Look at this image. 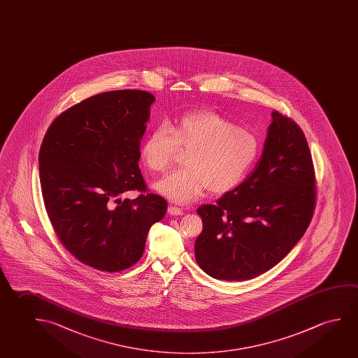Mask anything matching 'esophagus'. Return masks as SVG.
Masks as SVG:
<instances>
[{"label":"esophagus","mask_w":358,"mask_h":358,"mask_svg":"<svg viewBox=\"0 0 358 358\" xmlns=\"http://www.w3.org/2000/svg\"><path fill=\"white\" fill-rule=\"evenodd\" d=\"M169 213H170L171 215H183V210L176 207V206H170V207H169Z\"/></svg>","instance_id":"esophagus-1"}]
</instances>
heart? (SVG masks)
<instances>
[{
  "instance_id": "b5f03b06",
  "label": "heart",
  "mask_w": 358,
  "mask_h": 358,
  "mask_svg": "<svg viewBox=\"0 0 358 358\" xmlns=\"http://www.w3.org/2000/svg\"><path fill=\"white\" fill-rule=\"evenodd\" d=\"M187 150L182 170L156 183V189L180 204L191 203L208 188L212 194L228 192L242 182L259 154L258 138L224 116L197 110L150 132L141 149L145 165L166 172L177 151Z\"/></svg>"
}]
</instances>
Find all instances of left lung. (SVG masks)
I'll return each instance as SVG.
<instances>
[{
  "label": "left lung",
  "instance_id": "left-lung-1",
  "mask_svg": "<svg viewBox=\"0 0 358 358\" xmlns=\"http://www.w3.org/2000/svg\"><path fill=\"white\" fill-rule=\"evenodd\" d=\"M316 206L314 162L303 130L273 113L264 150L244 181L197 213L199 268L218 280L253 279L275 266L310 226Z\"/></svg>",
  "mask_w": 358,
  "mask_h": 358
}]
</instances>
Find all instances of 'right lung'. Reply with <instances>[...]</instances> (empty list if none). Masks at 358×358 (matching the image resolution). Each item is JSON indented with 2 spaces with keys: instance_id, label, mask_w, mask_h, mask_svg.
Wrapping results in <instances>:
<instances>
[{
  "instance_id": "right-lung-1",
  "label": "right lung",
  "mask_w": 358,
  "mask_h": 358,
  "mask_svg": "<svg viewBox=\"0 0 358 358\" xmlns=\"http://www.w3.org/2000/svg\"><path fill=\"white\" fill-rule=\"evenodd\" d=\"M155 96L143 90L93 95L50 124L39 149L44 207L62 245L90 268L116 273L143 257L167 202L148 192L140 141ZM129 190L142 193L121 200Z\"/></svg>"
}]
</instances>
